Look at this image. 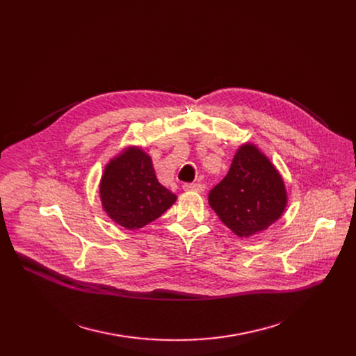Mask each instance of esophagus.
I'll return each mask as SVG.
<instances>
[{"instance_id":"esophagus-1","label":"esophagus","mask_w":356,"mask_h":356,"mask_svg":"<svg viewBox=\"0 0 356 356\" xmlns=\"http://www.w3.org/2000/svg\"><path fill=\"white\" fill-rule=\"evenodd\" d=\"M183 189L186 192H197V193H202L204 191V184H200V183H184L183 184Z\"/></svg>"}]
</instances>
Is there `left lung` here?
Masks as SVG:
<instances>
[{
  "label": "left lung",
  "instance_id": "obj_1",
  "mask_svg": "<svg viewBox=\"0 0 356 356\" xmlns=\"http://www.w3.org/2000/svg\"><path fill=\"white\" fill-rule=\"evenodd\" d=\"M286 184L261 149L242 144L228 175L209 192V204L219 219L239 238L266 231L287 207Z\"/></svg>",
  "mask_w": 356,
  "mask_h": 356
}]
</instances>
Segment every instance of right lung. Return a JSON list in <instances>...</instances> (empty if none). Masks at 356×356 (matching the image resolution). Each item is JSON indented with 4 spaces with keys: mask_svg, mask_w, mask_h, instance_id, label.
Masks as SVG:
<instances>
[{
    "mask_svg": "<svg viewBox=\"0 0 356 356\" xmlns=\"http://www.w3.org/2000/svg\"><path fill=\"white\" fill-rule=\"evenodd\" d=\"M99 196L106 215L129 231L160 218L177 199L157 180L152 157L134 145L105 165Z\"/></svg>",
    "mask_w": 356,
    "mask_h": 356,
    "instance_id": "obj_1",
    "label": "right lung"
}]
</instances>
